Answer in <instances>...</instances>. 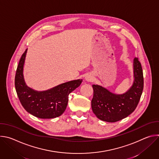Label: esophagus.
<instances>
[{
	"mask_svg": "<svg viewBox=\"0 0 159 159\" xmlns=\"http://www.w3.org/2000/svg\"><path fill=\"white\" fill-rule=\"evenodd\" d=\"M85 79L87 81H89V82L91 81V80H93V75H91L90 74H88V75H87L85 76Z\"/></svg>",
	"mask_w": 159,
	"mask_h": 159,
	"instance_id": "1",
	"label": "esophagus"
}]
</instances>
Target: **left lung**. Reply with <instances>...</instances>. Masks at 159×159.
I'll return each mask as SVG.
<instances>
[{
	"label": "left lung",
	"mask_w": 159,
	"mask_h": 159,
	"mask_svg": "<svg viewBox=\"0 0 159 159\" xmlns=\"http://www.w3.org/2000/svg\"><path fill=\"white\" fill-rule=\"evenodd\" d=\"M133 84L123 94L112 93L101 85H93L94 96L91 106L97 118L106 122L114 123L126 118L134 111L143 89V70L138 58L133 60Z\"/></svg>",
	"instance_id": "left-lung-1"
}]
</instances>
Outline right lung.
<instances>
[{"instance_id":"right-lung-1","label":"right lung","mask_w":159,"mask_h":159,"mask_svg":"<svg viewBox=\"0 0 159 159\" xmlns=\"http://www.w3.org/2000/svg\"><path fill=\"white\" fill-rule=\"evenodd\" d=\"M27 49L22 55L15 76V87L19 101L31 115L41 119H51L61 116L65 111L69 95L82 82L74 80L60 84L44 91H37L26 85L23 67Z\"/></svg>"}]
</instances>
